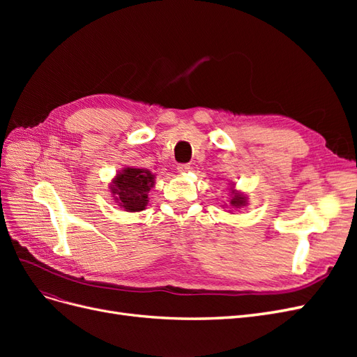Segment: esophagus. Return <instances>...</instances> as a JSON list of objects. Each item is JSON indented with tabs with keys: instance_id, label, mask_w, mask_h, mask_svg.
I'll list each match as a JSON object with an SVG mask.
<instances>
[{
	"instance_id": "1",
	"label": "esophagus",
	"mask_w": 357,
	"mask_h": 357,
	"mask_svg": "<svg viewBox=\"0 0 357 357\" xmlns=\"http://www.w3.org/2000/svg\"><path fill=\"white\" fill-rule=\"evenodd\" d=\"M177 169H178L180 172H188V171L190 169V165H189V164H178V165H177Z\"/></svg>"
}]
</instances>
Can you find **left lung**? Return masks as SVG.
I'll list each match as a JSON object with an SVG mask.
<instances>
[{
    "label": "left lung",
    "instance_id": "obj_1",
    "mask_svg": "<svg viewBox=\"0 0 357 357\" xmlns=\"http://www.w3.org/2000/svg\"><path fill=\"white\" fill-rule=\"evenodd\" d=\"M231 204L234 205V207L240 208L241 205H245V204H247V202H245V197H243V195H238V193H236V195H234V198L231 199Z\"/></svg>",
    "mask_w": 357,
    "mask_h": 357
}]
</instances>
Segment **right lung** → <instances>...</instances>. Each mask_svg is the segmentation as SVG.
Segmentation results:
<instances>
[{"instance_id":"obj_1","label":"right lung","mask_w":357,"mask_h":357,"mask_svg":"<svg viewBox=\"0 0 357 357\" xmlns=\"http://www.w3.org/2000/svg\"><path fill=\"white\" fill-rule=\"evenodd\" d=\"M153 185L155 176L150 171L125 168L113 180L112 193L125 211H142L146 208L149 192Z\"/></svg>"}]
</instances>
